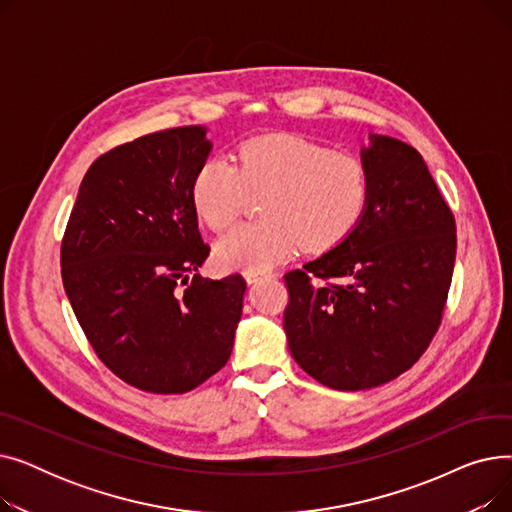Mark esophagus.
Instances as JSON below:
<instances>
[{
    "instance_id": "34e87169",
    "label": "esophagus",
    "mask_w": 512,
    "mask_h": 512,
    "mask_svg": "<svg viewBox=\"0 0 512 512\" xmlns=\"http://www.w3.org/2000/svg\"><path fill=\"white\" fill-rule=\"evenodd\" d=\"M267 276H272V274H267V272H245V280H247L249 284H255L257 280L267 278Z\"/></svg>"
}]
</instances>
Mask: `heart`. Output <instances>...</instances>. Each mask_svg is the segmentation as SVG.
I'll use <instances>...</instances> for the list:
<instances>
[{
	"mask_svg": "<svg viewBox=\"0 0 512 512\" xmlns=\"http://www.w3.org/2000/svg\"><path fill=\"white\" fill-rule=\"evenodd\" d=\"M369 193V168L359 155L284 132L242 141L236 166L205 159L191 180V203L215 232L236 222L249 195H263V220L234 228L215 245L220 265L247 272L270 270L301 245L311 253L340 245L361 222Z\"/></svg>",
	"mask_w": 512,
	"mask_h": 512,
	"instance_id": "b5f03b06",
	"label": "heart"
}]
</instances>
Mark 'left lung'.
I'll return each instance as SVG.
<instances>
[{
    "label": "left lung",
    "mask_w": 512,
    "mask_h": 512,
    "mask_svg": "<svg viewBox=\"0 0 512 512\" xmlns=\"http://www.w3.org/2000/svg\"><path fill=\"white\" fill-rule=\"evenodd\" d=\"M369 203L357 228L284 276L288 348L334 390L382 386L436 336L456 257L450 207L411 145L369 134Z\"/></svg>",
    "instance_id": "left-lung-1"
}]
</instances>
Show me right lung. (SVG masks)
Instances as JSON below:
<instances>
[{"label": "right lung", "mask_w": 512, "mask_h": 512, "mask_svg": "<svg viewBox=\"0 0 512 512\" xmlns=\"http://www.w3.org/2000/svg\"><path fill=\"white\" fill-rule=\"evenodd\" d=\"M203 126L145 134L97 157L62 238L64 290L103 365L134 388L182 394L230 359L247 282L197 274L209 255L191 180Z\"/></svg>", "instance_id": "obj_1"}]
</instances>
